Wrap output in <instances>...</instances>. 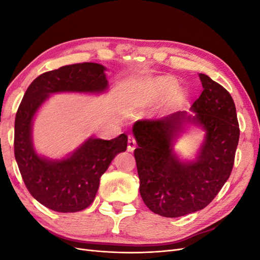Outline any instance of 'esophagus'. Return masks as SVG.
Here are the masks:
<instances>
[{
    "mask_svg": "<svg viewBox=\"0 0 260 260\" xmlns=\"http://www.w3.org/2000/svg\"><path fill=\"white\" fill-rule=\"evenodd\" d=\"M136 145H137L136 139L133 138L132 136H129V137H128V151H129V152H133V151H135Z\"/></svg>",
    "mask_w": 260,
    "mask_h": 260,
    "instance_id": "obj_1",
    "label": "esophagus"
}]
</instances>
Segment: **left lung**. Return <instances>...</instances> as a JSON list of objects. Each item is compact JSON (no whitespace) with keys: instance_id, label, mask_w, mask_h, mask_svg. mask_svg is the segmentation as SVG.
Returning a JSON list of instances; mask_svg holds the SVG:
<instances>
[{"instance_id":"8db88e82","label":"left lung","mask_w":260,"mask_h":260,"mask_svg":"<svg viewBox=\"0 0 260 260\" xmlns=\"http://www.w3.org/2000/svg\"><path fill=\"white\" fill-rule=\"evenodd\" d=\"M203 92L191 106L158 119L138 120L132 132L140 194L155 214L177 218L205 208L229 179L240 129L233 99L222 85L200 74ZM187 124L206 131L194 161H181L173 145Z\"/></svg>"}]
</instances>
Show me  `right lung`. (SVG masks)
Returning a JSON list of instances; mask_svg holds the SVG:
<instances>
[{
    "mask_svg": "<svg viewBox=\"0 0 260 260\" xmlns=\"http://www.w3.org/2000/svg\"><path fill=\"white\" fill-rule=\"evenodd\" d=\"M105 70L96 62H82L44 73L28 86L16 113L14 152L20 175L30 194L54 211L75 212L91 205L102 175L115 156L127 149L128 137L124 133L112 140L92 137L64 158L50 159L35 149L34 118L51 94L105 92Z\"/></svg>",
    "mask_w": 260,
    "mask_h": 260,
    "instance_id": "add662e5",
    "label": "right lung"
}]
</instances>
